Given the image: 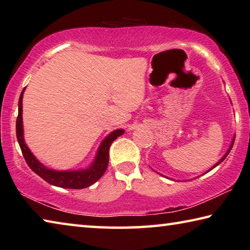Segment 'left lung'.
I'll return each instance as SVG.
<instances>
[{"instance_id":"left-lung-1","label":"left lung","mask_w":250,"mask_h":250,"mask_svg":"<svg viewBox=\"0 0 250 250\" xmlns=\"http://www.w3.org/2000/svg\"><path fill=\"white\" fill-rule=\"evenodd\" d=\"M234 141H235V139H232V141H231V143H230V146H229V147H228V150L226 151V153H225V154H224V155H223V158H222L221 160H219V161H218V162H217L216 164H214V166H213V167H211L209 168V170H208V171H207V172H209L210 170H213V168H214V167H216L218 166V164H221V163L223 162V161L226 159V156H227V155H228V153H229V152H230V150H231V147H232V146H234ZM167 179H168V177H167Z\"/></svg>"}]
</instances>
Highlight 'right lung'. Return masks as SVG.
<instances>
[{"label": "right lung", "mask_w": 250, "mask_h": 250, "mask_svg": "<svg viewBox=\"0 0 250 250\" xmlns=\"http://www.w3.org/2000/svg\"><path fill=\"white\" fill-rule=\"evenodd\" d=\"M23 91L21 92L19 99V116L16 119V138H18L19 145L22 150L24 159L26 161L27 166L32 168L33 172H35L37 175L45 180L47 183L54 186L64 188H86L88 186L96 183L101 176L104 174L107 170L109 163V147L111 143L116 140L118 137H120L125 133L124 129L113 130L111 133H109L103 141L97 151L95 160L87 168L74 171H57L45 167L43 163H41L36 156L34 155L31 150L28 149L24 140V129H23Z\"/></svg>", "instance_id": "right-lung-1"}]
</instances>
